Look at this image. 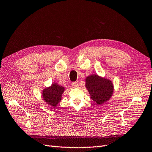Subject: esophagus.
<instances>
[{
	"label": "esophagus",
	"instance_id": "esophagus-1",
	"mask_svg": "<svg viewBox=\"0 0 152 152\" xmlns=\"http://www.w3.org/2000/svg\"><path fill=\"white\" fill-rule=\"evenodd\" d=\"M71 85L73 88H76V87H78V83H77V82H73V83H71Z\"/></svg>",
	"mask_w": 152,
	"mask_h": 152
}]
</instances>
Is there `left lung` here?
Listing matches in <instances>:
<instances>
[{"label":"left lung","mask_w":152,"mask_h":152,"mask_svg":"<svg viewBox=\"0 0 152 152\" xmlns=\"http://www.w3.org/2000/svg\"><path fill=\"white\" fill-rule=\"evenodd\" d=\"M85 86L90 97L98 105L108 101L114 92L112 81L97 75H92L85 79Z\"/></svg>","instance_id":"1"}]
</instances>
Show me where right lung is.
I'll return each instance as SVG.
<instances>
[{"mask_svg":"<svg viewBox=\"0 0 152 152\" xmlns=\"http://www.w3.org/2000/svg\"><path fill=\"white\" fill-rule=\"evenodd\" d=\"M65 90V87L58 85L57 83L52 84L49 87L42 90V97L43 100L53 107H55L61 101L62 95Z\"/></svg>","mask_w":152,"mask_h":152,"instance_id":"1","label":"right lung"}]
</instances>
